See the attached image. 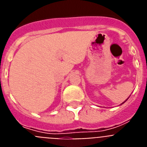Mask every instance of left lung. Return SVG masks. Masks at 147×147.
Returning a JSON list of instances; mask_svg holds the SVG:
<instances>
[{"mask_svg": "<svg viewBox=\"0 0 147 147\" xmlns=\"http://www.w3.org/2000/svg\"><path fill=\"white\" fill-rule=\"evenodd\" d=\"M125 102H126V101H125ZM123 103H124V102H123ZM123 103H122V104H123Z\"/></svg>", "mask_w": 147, "mask_h": 147, "instance_id": "left-lung-1", "label": "left lung"}]
</instances>
